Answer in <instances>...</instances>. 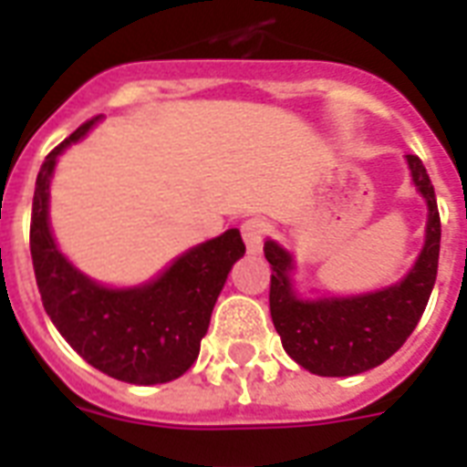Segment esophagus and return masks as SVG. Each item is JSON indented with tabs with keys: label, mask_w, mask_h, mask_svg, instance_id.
<instances>
[{
	"label": "esophagus",
	"mask_w": 467,
	"mask_h": 467,
	"mask_svg": "<svg viewBox=\"0 0 467 467\" xmlns=\"http://www.w3.org/2000/svg\"><path fill=\"white\" fill-rule=\"evenodd\" d=\"M264 234H266V223H264V220L252 218L242 223V240H244V244H247V249L252 254L262 249Z\"/></svg>",
	"instance_id": "obj_1"
}]
</instances>
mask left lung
Here are the masks:
<instances>
[{"mask_svg":"<svg viewBox=\"0 0 467 467\" xmlns=\"http://www.w3.org/2000/svg\"><path fill=\"white\" fill-rule=\"evenodd\" d=\"M417 193L427 203L424 247L398 284L356 296L303 298L296 288V259L276 240L264 242L271 264L269 307L285 354L315 376H358L388 361L407 341L427 307L439 269L441 220L427 169L405 155Z\"/></svg>","mask_w":467,"mask_h":467,"instance_id":"8db88e82","label":"left lung"}]
</instances>
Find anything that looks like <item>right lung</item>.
<instances>
[{"label": "right lung", "instance_id": "right-lung-1", "mask_svg": "<svg viewBox=\"0 0 467 467\" xmlns=\"http://www.w3.org/2000/svg\"><path fill=\"white\" fill-rule=\"evenodd\" d=\"M101 116L87 120L46 157L36 179L31 256L47 317L84 361L133 385L169 383L193 366L213 307L244 256L237 227L186 249L155 278L138 285H104L62 254L50 230V182L57 160Z\"/></svg>", "mask_w": 467, "mask_h": 467}]
</instances>
